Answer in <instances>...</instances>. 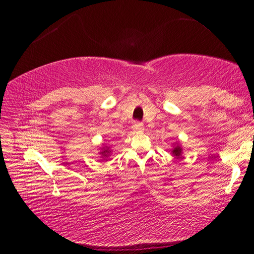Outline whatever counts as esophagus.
<instances>
[{"label": "esophagus", "mask_w": 254, "mask_h": 254, "mask_svg": "<svg viewBox=\"0 0 254 254\" xmlns=\"http://www.w3.org/2000/svg\"><path fill=\"white\" fill-rule=\"evenodd\" d=\"M132 130L134 131V132H136V133L143 132V130H144L143 123H141V122H135L134 124H133V127H132Z\"/></svg>", "instance_id": "obj_1"}]
</instances>
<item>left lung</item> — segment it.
<instances>
[{
  "label": "left lung",
  "instance_id": "obj_1",
  "mask_svg": "<svg viewBox=\"0 0 254 254\" xmlns=\"http://www.w3.org/2000/svg\"><path fill=\"white\" fill-rule=\"evenodd\" d=\"M182 151H183V149H182V147H180V145L177 143V145H175V148L173 149V154H174V157H176V158H180V156H182Z\"/></svg>",
  "mask_w": 254,
  "mask_h": 254
}]
</instances>
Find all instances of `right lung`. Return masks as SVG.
<instances>
[{"instance_id": "1", "label": "right lung", "mask_w": 254, "mask_h": 254, "mask_svg": "<svg viewBox=\"0 0 254 254\" xmlns=\"http://www.w3.org/2000/svg\"><path fill=\"white\" fill-rule=\"evenodd\" d=\"M110 153H111V151H110V148L106 147L105 148H102V152H101V154H102V158H107L110 156Z\"/></svg>"}]
</instances>
